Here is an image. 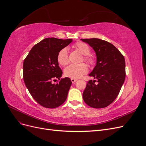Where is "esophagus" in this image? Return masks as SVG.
Segmentation results:
<instances>
[{
  "label": "esophagus",
  "mask_w": 146,
  "mask_h": 146,
  "mask_svg": "<svg viewBox=\"0 0 146 146\" xmlns=\"http://www.w3.org/2000/svg\"><path fill=\"white\" fill-rule=\"evenodd\" d=\"M70 80H71V82H72V83H74V82H76L77 80L76 78H70Z\"/></svg>",
  "instance_id": "esophagus-1"
}]
</instances>
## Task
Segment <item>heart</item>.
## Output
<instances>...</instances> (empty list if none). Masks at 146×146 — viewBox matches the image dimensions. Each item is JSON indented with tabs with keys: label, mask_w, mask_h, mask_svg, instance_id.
I'll use <instances>...</instances> for the list:
<instances>
[{
	"label": "heart",
	"mask_w": 146,
	"mask_h": 146,
	"mask_svg": "<svg viewBox=\"0 0 146 146\" xmlns=\"http://www.w3.org/2000/svg\"><path fill=\"white\" fill-rule=\"evenodd\" d=\"M75 49L77 50L81 54L85 55L83 60L91 64H93L94 60L92 57L88 56L91 52L90 48L86 44L82 42H77L73 46ZM57 61L61 66H65L69 62L68 51L66 48L61 49L57 55ZM88 72V66L85 63L78 64H70L64 69V74L66 77L77 78Z\"/></svg>",
	"instance_id": "heart-1"
}]
</instances>
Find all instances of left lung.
<instances>
[{
  "label": "left lung",
  "instance_id": "8db88e82",
  "mask_svg": "<svg viewBox=\"0 0 146 146\" xmlns=\"http://www.w3.org/2000/svg\"><path fill=\"white\" fill-rule=\"evenodd\" d=\"M96 52V65L89 74L96 80L88 81L83 99L90 107L103 108L116 99L125 78L124 57L112 44L98 38L81 39Z\"/></svg>",
  "mask_w": 146,
  "mask_h": 146
}]
</instances>
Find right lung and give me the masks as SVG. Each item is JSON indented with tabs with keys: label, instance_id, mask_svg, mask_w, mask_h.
Masks as SVG:
<instances>
[{
	"label": "right lung",
	"instance_id": "obj_1",
	"mask_svg": "<svg viewBox=\"0 0 146 146\" xmlns=\"http://www.w3.org/2000/svg\"><path fill=\"white\" fill-rule=\"evenodd\" d=\"M72 41L71 39H44L32 48L24 61L25 85L33 98L44 107L56 108L67 99L72 82L68 77L60 79L63 72L57 55ZM56 78L60 82L53 84Z\"/></svg>",
	"mask_w": 146,
	"mask_h": 146
}]
</instances>
